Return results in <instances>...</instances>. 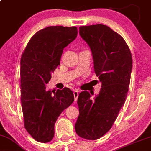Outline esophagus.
I'll use <instances>...</instances> for the list:
<instances>
[{
    "instance_id": "esophagus-1",
    "label": "esophagus",
    "mask_w": 151,
    "mask_h": 151,
    "mask_svg": "<svg viewBox=\"0 0 151 151\" xmlns=\"http://www.w3.org/2000/svg\"><path fill=\"white\" fill-rule=\"evenodd\" d=\"M73 95H74V98H75V101H76L78 100V95H79V92H78V90H74Z\"/></svg>"
}]
</instances>
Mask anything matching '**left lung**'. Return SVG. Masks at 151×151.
Instances as JSON below:
<instances>
[{
  "label": "left lung",
  "mask_w": 151,
  "mask_h": 151,
  "mask_svg": "<svg viewBox=\"0 0 151 151\" xmlns=\"http://www.w3.org/2000/svg\"><path fill=\"white\" fill-rule=\"evenodd\" d=\"M82 38L90 46L94 71L101 83L99 94L91 99L87 91L78 98L79 116L76 133L87 140H96L112 127L129 90L132 57L120 34L103 24L79 27Z\"/></svg>",
  "instance_id": "1"
}]
</instances>
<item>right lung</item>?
Returning <instances> with one entry per match:
<instances>
[{
  "instance_id": "right-lung-1",
  "label": "right lung",
  "mask_w": 151,
  "mask_h": 151,
  "mask_svg": "<svg viewBox=\"0 0 151 151\" xmlns=\"http://www.w3.org/2000/svg\"><path fill=\"white\" fill-rule=\"evenodd\" d=\"M77 35L76 27H46L33 35L22 53L20 87L24 127L38 142L53 139L56 121L74 101L69 88L47 91L45 85L60 64L64 48Z\"/></svg>"
}]
</instances>
